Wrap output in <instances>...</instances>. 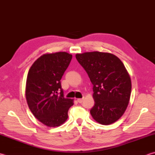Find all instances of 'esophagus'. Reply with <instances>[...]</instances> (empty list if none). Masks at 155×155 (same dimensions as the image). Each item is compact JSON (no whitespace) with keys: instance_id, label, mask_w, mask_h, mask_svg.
Returning <instances> with one entry per match:
<instances>
[{"instance_id":"1","label":"esophagus","mask_w":155,"mask_h":155,"mask_svg":"<svg viewBox=\"0 0 155 155\" xmlns=\"http://www.w3.org/2000/svg\"><path fill=\"white\" fill-rule=\"evenodd\" d=\"M77 101L79 103V104H81V103H83V98H79L77 99Z\"/></svg>"}]
</instances>
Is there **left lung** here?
Wrapping results in <instances>:
<instances>
[{
  "mask_svg": "<svg viewBox=\"0 0 155 155\" xmlns=\"http://www.w3.org/2000/svg\"><path fill=\"white\" fill-rule=\"evenodd\" d=\"M76 58L93 85L95 105L90 110L93 119L103 125L116 122L128 107L132 89L124 64L114 54L100 51L77 54Z\"/></svg>",
  "mask_w": 155,
  "mask_h": 155,
  "instance_id": "obj_1",
  "label": "left lung"
}]
</instances>
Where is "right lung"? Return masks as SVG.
I'll return each mask as SVG.
<instances>
[{"mask_svg": "<svg viewBox=\"0 0 155 155\" xmlns=\"http://www.w3.org/2000/svg\"><path fill=\"white\" fill-rule=\"evenodd\" d=\"M72 56L65 51L45 54L30 68L26 81L25 97L29 110L48 127L65 122L73 100L65 98L60 80Z\"/></svg>", "mask_w": 155, "mask_h": 155, "instance_id": "right-lung-1", "label": "right lung"}]
</instances>
